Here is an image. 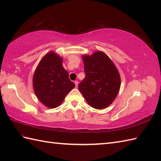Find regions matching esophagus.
Returning <instances> with one entry per match:
<instances>
[{"mask_svg":"<svg viewBox=\"0 0 161 161\" xmlns=\"http://www.w3.org/2000/svg\"><path fill=\"white\" fill-rule=\"evenodd\" d=\"M78 84H79V82H78V81H75V87H76V88H77V86H78Z\"/></svg>","mask_w":161,"mask_h":161,"instance_id":"34e87169","label":"esophagus"}]
</instances>
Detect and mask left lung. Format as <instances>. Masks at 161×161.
<instances>
[{
  "mask_svg": "<svg viewBox=\"0 0 161 161\" xmlns=\"http://www.w3.org/2000/svg\"><path fill=\"white\" fill-rule=\"evenodd\" d=\"M82 59L86 77L79 84V90L91 107L107 108L114 101L120 88L117 68L102 51L83 55Z\"/></svg>",
  "mask_w": 161,
  "mask_h": 161,
  "instance_id": "8db88e82",
  "label": "left lung"
}]
</instances>
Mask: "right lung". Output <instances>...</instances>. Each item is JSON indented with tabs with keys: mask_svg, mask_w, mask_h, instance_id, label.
<instances>
[{
	"mask_svg": "<svg viewBox=\"0 0 161 161\" xmlns=\"http://www.w3.org/2000/svg\"><path fill=\"white\" fill-rule=\"evenodd\" d=\"M62 62V57L51 51L40 61L34 73V91L39 100L48 108L59 106L75 86Z\"/></svg>",
	"mask_w": 161,
	"mask_h": 161,
	"instance_id": "add662e5",
	"label": "right lung"
}]
</instances>
